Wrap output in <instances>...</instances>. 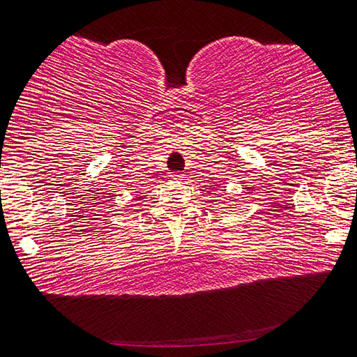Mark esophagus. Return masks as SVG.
<instances>
[{
  "label": "esophagus",
  "instance_id": "34e87169",
  "mask_svg": "<svg viewBox=\"0 0 357 357\" xmlns=\"http://www.w3.org/2000/svg\"><path fill=\"white\" fill-rule=\"evenodd\" d=\"M169 176H172V179H183L184 174H181V173H172V174H169Z\"/></svg>",
  "mask_w": 357,
  "mask_h": 357
}]
</instances>
